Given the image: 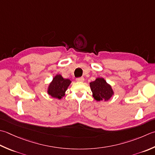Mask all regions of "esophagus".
<instances>
[{
  "label": "esophagus",
  "instance_id": "esophagus-1",
  "mask_svg": "<svg viewBox=\"0 0 155 155\" xmlns=\"http://www.w3.org/2000/svg\"><path fill=\"white\" fill-rule=\"evenodd\" d=\"M77 81L78 82H83L84 81V78L83 77H78V78H77Z\"/></svg>",
  "mask_w": 155,
  "mask_h": 155
}]
</instances>
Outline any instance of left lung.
<instances>
[{
  "instance_id": "1",
  "label": "left lung",
  "mask_w": 155,
  "mask_h": 155,
  "mask_svg": "<svg viewBox=\"0 0 155 155\" xmlns=\"http://www.w3.org/2000/svg\"><path fill=\"white\" fill-rule=\"evenodd\" d=\"M93 97L97 101H108L114 95V91L103 78H97L95 81L90 83Z\"/></svg>"
}]
</instances>
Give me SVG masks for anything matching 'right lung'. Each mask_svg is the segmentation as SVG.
Returning <instances> with one entry per match:
<instances>
[{
	"instance_id": "obj_1",
	"label": "right lung",
	"mask_w": 155,
	"mask_h": 155,
	"mask_svg": "<svg viewBox=\"0 0 155 155\" xmlns=\"http://www.w3.org/2000/svg\"><path fill=\"white\" fill-rule=\"evenodd\" d=\"M71 81L68 78H64L60 74H56L48 88V93L54 98L60 99L65 95Z\"/></svg>"
}]
</instances>
